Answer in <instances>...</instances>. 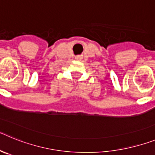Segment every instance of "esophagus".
<instances>
[{
  "label": "esophagus",
  "instance_id": "1",
  "mask_svg": "<svg viewBox=\"0 0 155 155\" xmlns=\"http://www.w3.org/2000/svg\"><path fill=\"white\" fill-rule=\"evenodd\" d=\"M75 59H76V60H78V61H80V60H81L82 59V57L81 56H78V57H75Z\"/></svg>",
  "mask_w": 155,
  "mask_h": 155
}]
</instances>
